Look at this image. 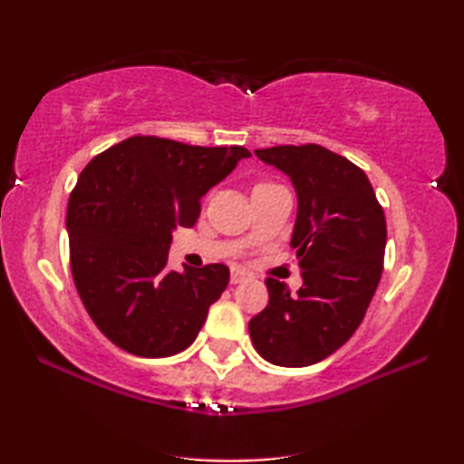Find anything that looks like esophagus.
<instances>
[{"mask_svg": "<svg viewBox=\"0 0 464 464\" xmlns=\"http://www.w3.org/2000/svg\"><path fill=\"white\" fill-rule=\"evenodd\" d=\"M248 277V272L246 269H242V267H232V276H230V282L232 284H240V282H245Z\"/></svg>", "mask_w": 464, "mask_h": 464, "instance_id": "1", "label": "esophagus"}]
</instances>
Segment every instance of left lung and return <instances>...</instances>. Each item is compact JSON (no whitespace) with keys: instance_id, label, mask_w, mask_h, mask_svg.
<instances>
[{"instance_id":"obj_1","label":"left lung","mask_w":464,"mask_h":464,"mask_svg":"<svg viewBox=\"0 0 464 464\" xmlns=\"http://www.w3.org/2000/svg\"><path fill=\"white\" fill-rule=\"evenodd\" d=\"M290 176L298 213L290 246L303 288L267 277L269 303L248 322L255 351L280 367L324 361L351 340L365 317L383 269L386 216L359 166L322 145L255 149Z\"/></svg>"}]
</instances>
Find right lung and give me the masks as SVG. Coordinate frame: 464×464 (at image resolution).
Returning <instances> with one entry per match:
<instances>
[{
    "label": "right lung",
    "instance_id": "add662e5",
    "mask_svg": "<svg viewBox=\"0 0 464 464\" xmlns=\"http://www.w3.org/2000/svg\"><path fill=\"white\" fill-rule=\"evenodd\" d=\"M245 158V147L139 134L78 176L66 213L70 269L91 319L122 351L160 359L195 342L230 269H168L172 230L195 226L205 192Z\"/></svg>",
    "mask_w": 464,
    "mask_h": 464
}]
</instances>
